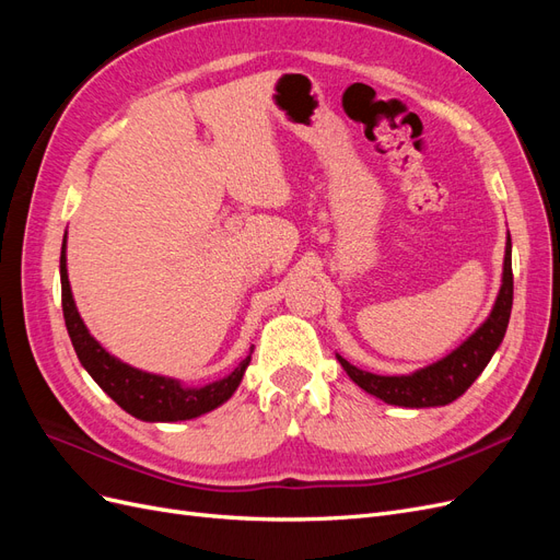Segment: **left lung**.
<instances>
[{"mask_svg": "<svg viewBox=\"0 0 560 560\" xmlns=\"http://www.w3.org/2000/svg\"><path fill=\"white\" fill-rule=\"evenodd\" d=\"M514 301V276H512V238H506L504 249V273L502 287L490 317L474 331L467 341L425 369L409 376H378L352 366L341 354L338 362L346 374L358 383L369 395H374L387 404L409 406V409H425V406H446L453 399L465 395V389L479 378L493 352L502 343L506 325H510Z\"/></svg>", "mask_w": 560, "mask_h": 560, "instance_id": "8db88e82", "label": "left lung"}]
</instances>
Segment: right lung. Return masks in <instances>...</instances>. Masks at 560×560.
I'll return each instance as SVG.
<instances>
[{"label":"right lung","mask_w":560,"mask_h":560,"mask_svg":"<svg viewBox=\"0 0 560 560\" xmlns=\"http://www.w3.org/2000/svg\"><path fill=\"white\" fill-rule=\"evenodd\" d=\"M60 284L65 325L67 334L72 338L79 362L93 376V381L130 416L147 422L189 420L217 409V406L224 404L235 393V387L241 385L245 369L252 360V352L233 369L231 376L210 383L206 387H184L173 378L147 374V371L132 369L112 358V354L89 334L86 325H83V319L79 317L70 290V280H67L65 245L60 252Z\"/></svg>","instance_id":"right-lung-1"}]
</instances>
